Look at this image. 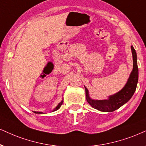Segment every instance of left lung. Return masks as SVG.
<instances>
[{
	"instance_id": "1",
	"label": "left lung",
	"mask_w": 146,
	"mask_h": 146,
	"mask_svg": "<svg viewBox=\"0 0 146 146\" xmlns=\"http://www.w3.org/2000/svg\"><path fill=\"white\" fill-rule=\"evenodd\" d=\"M131 48L133 60V71L131 73L127 84L121 91L117 92L115 94L110 96L108 99L107 100H97L90 98L88 90L85 87L87 101L94 108L102 112H113L128 102L134 94V92H135L137 88L139 73H138L137 54L135 50L134 49L133 46H131Z\"/></svg>"
}]
</instances>
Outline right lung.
Returning a JSON list of instances; mask_svg holds the SVG:
<instances>
[{
  "instance_id": "add662e5",
  "label": "right lung",
  "mask_w": 146,
  "mask_h": 146,
  "mask_svg": "<svg viewBox=\"0 0 146 146\" xmlns=\"http://www.w3.org/2000/svg\"><path fill=\"white\" fill-rule=\"evenodd\" d=\"M62 102H63V100H62L61 102H60L59 103V104L57 105V106L56 107V108H54V110H53V111H56V110H58V108H59L61 106V105L62 104ZM34 113H36V114H43V112H36V111H34Z\"/></svg>"
}]
</instances>
